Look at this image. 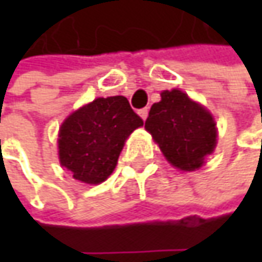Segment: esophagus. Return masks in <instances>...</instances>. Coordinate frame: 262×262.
Returning <instances> with one entry per match:
<instances>
[{
  "label": "esophagus",
  "mask_w": 262,
  "mask_h": 262,
  "mask_svg": "<svg viewBox=\"0 0 262 262\" xmlns=\"http://www.w3.org/2000/svg\"><path fill=\"white\" fill-rule=\"evenodd\" d=\"M138 115L141 116V118H143V119L146 121L147 116H148V109H147V107H143V109H140V111H138Z\"/></svg>",
  "instance_id": "esophagus-1"
}]
</instances>
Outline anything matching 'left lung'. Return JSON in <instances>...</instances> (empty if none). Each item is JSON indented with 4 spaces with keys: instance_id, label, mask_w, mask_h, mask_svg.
<instances>
[{
    "instance_id": "1",
    "label": "left lung",
    "mask_w": 262,
    "mask_h": 262,
    "mask_svg": "<svg viewBox=\"0 0 262 262\" xmlns=\"http://www.w3.org/2000/svg\"><path fill=\"white\" fill-rule=\"evenodd\" d=\"M146 129L169 163L181 170H195L216 147L213 116L181 90H165L151 106Z\"/></svg>"
}]
</instances>
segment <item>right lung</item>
<instances>
[{"mask_svg": "<svg viewBox=\"0 0 262 262\" xmlns=\"http://www.w3.org/2000/svg\"><path fill=\"white\" fill-rule=\"evenodd\" d=\"M143 125L124 96L99 97L80 107L59 129V160L86 184H100L114 172L128 136Z\"/></svg>", "mask_w": 262, "mask_h": 262, "instance_id": "obj_1", "label": "right lung"}]
</instances>
